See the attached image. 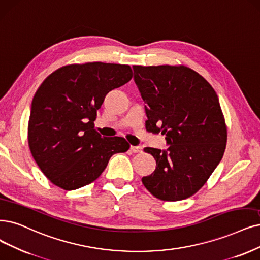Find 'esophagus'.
<instances>
[{
  "mask_svg": "<svg viewBox=\"0 0 260 260\" xmlns=\"http://www.w3.org/2000/svg\"><path fill=\"white\" fill-rule=\"evenodd\" d=\"M131 151L134 153H139L141 152V148L138 146H131Z\"/></svg>",
  "mask_w": 260,
  "mask_h": 260,
  "instance_id": "34e87169",
  "label": "esophagus"
}]
</instances>
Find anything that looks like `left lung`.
<instances>
[{
    "instance_id": "left-lung-1",
    "label": "left lung",
    "mask_w": 260,
    "mask_h": 260,
    "mask_svg": "<svg viewBox=\"0 0 260 260\" xmlns=\"http://www.w3.org/2000/svg\"><path fill=\"white\" fill-rule=\"evenodd\" d=\"M133 70L146 103L147 129L161 132L169 146L143 149L157 167L142 183L158 199H186L205 185L224 155L227 128L217 95L204 77L184 66Z\"/></svg>"
}]
</instances>
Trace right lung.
<instances>
[{"label":"right lung","instance_id":"right-lung-1","mask_svg":"<svg viewBox=\"0 0 260 260\" xmlns=\"http://www.w3.org/2000/svg\"><path fill=\"white\" fill-rule=\"evenodd\" d=\"M132 77L128 65L72 64L53 72L38 88L28 120V147L54 185L66 190L88 185L113 154L129 149L122 137H102L94 121L107 93Z\"/></svg>","mask_w":260,"mask_h":260}]
</instances>
